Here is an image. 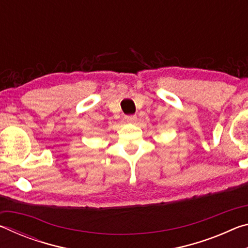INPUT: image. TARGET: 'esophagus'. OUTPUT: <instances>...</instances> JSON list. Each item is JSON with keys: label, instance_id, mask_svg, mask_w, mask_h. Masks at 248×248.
<instances>
[{"label": "esophagus", "instance_id": "esophagus-1", "mask_svg": "<svg viewBox=\"0 0 248 248\" xmlns=\"http://www.w3.org/2000/svg\"><path fill=\"white\" fill-rule=\"evenodd\" d=\"M125 120L128 121V123H136L137 121V116L136 115H129V116H125Z\"/></svg>", "mask_w": 248, "mask_h": 248}]
</instances>
